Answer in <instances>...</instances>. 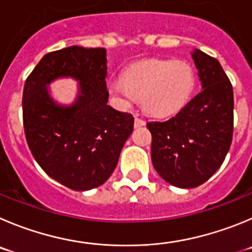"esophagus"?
Here are the masks:
<instances>
[{"label":"esophagus","instance_id":"esophagus-1","mask_svg":"<svg viewBox=\"0 0 252 252\" xmlns=\"http://www.w3.org/2000/svg\"><path fill=\"white\" fill-rule=\"evenodd\" d=\"M145 124V122L143 121L142 118H138V117H135V119H134V126L135 128H140V126H143Z\"/></svg>","mask_w":252,"mask_h":252}]
</instances>
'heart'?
<instances>
[{"label": "heart", "instance_id": "obj_1", "mask_svg": "<svg viewBox=\"0 0 252 252\" xmlns=\"http://www.w3.org/2000/svg\"><path fill=\"white\" fill-rule=\"evenodd\" d=\"M196 86L190 63L173 60H148L126 68L123 79H113L107 91L118 108L128 109L138 98L153 117H169L182 110L191 99Z\"/></svg>", "mask_w": 252, "mask_h": 252}]
</instances>
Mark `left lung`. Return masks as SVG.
Here are the masks:
<instances>
[{
	"label": "left lung",
	"mask_w": 252,
	"mask_h": 252,
	"mask_svg": "<svg viewBox=\"0 0 252 252\" xmlns=\"http://www.w3.org/2000/svg\"><path fill=\"white\" fill-rule=\"evenodd\" d=\"M201 91L165 122H149L155 170L176 188H196L210 179L230 149L234 130V93L216 58L191 53Z\"/></svg>",
	"instance_id": "8db88e82"
}]
</instances>
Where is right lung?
<instances>
[{
  "label": "right lung",
  "instance_id": "right-lung-1",
  "mask_svg": "<svg viewBox=\"0 0 252 252\" xmlns=\"http://www.w3.org/2000/svg\"><path fill=\"white\" fill-rule=\"evenodd\" d=\"M105 52L79 46L49 52L23 88V128L31 153L47 175L77 191L107 182L133 131V115L107 104ZM63 76L80 82L70 106L49 95L48 84Z\"/></svg>",
  "mask_w": 252,
  "mask_h": 252
}]
</instances>
